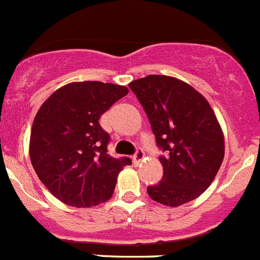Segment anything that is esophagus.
Returning a JSON list of instances; mask_svg holds the SVG:
<instances>
[{
	"label": "esophagus",
	"instance_id": "34e87169",
	"mask_svg": "<svg viewBox=\"0 0 260 260\" xmlns=\"http://www.w3.org/2000/svg\"><path fill=\"white\" fill-rule=\"evenodd\" d=\"M144 156H145V154H144V151L141 150V149H139V150L135 153V155L133 156V163H134V166H139V164H140L141 161L144 160Z\"/></svg>",
	"mask_w": 260,
	"mask_h": 260
}]
</instances>
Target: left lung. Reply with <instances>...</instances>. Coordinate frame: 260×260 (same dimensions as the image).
<instances>
[{"mask_svg":"<svg viewBox=\"0 0 260 260\" xmlns=\"http://www.w3.org/2000/svg\"><path fill=\"white\" fill-rule=\"evenodd\" d=\"M145 110L163 177L146 188L151 200L171 207L201 196L216 177L225 155L223 134L214 110L199 91L169 76L150 74L129 84Z\"/></svg>","mask_w":260,"mask_h":260,"instance_id":"left-lung-1","label":"left lung"}]
</instances>
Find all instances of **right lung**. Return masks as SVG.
I'll return each mask as SVG.
<instances>
[{
    "mask_svg": "<svg viewBox=\"0 0 260 260\" xmlns=\"http://www.w3.org/2000/svg\"><path fill=\"white\" fill-rule=\"evenodd\" d=\"M127 93L119 84L72 82L40 106L30 135V160L63 204L91 207L111 199L120 171L131 160L107 154L110 135L99 120Z\"/></svg>",
    "mask_w": 260,
    "mask_h": 260,
    "instance_id": "add662e5",
    "label": "right lung"
}]
</instances>
